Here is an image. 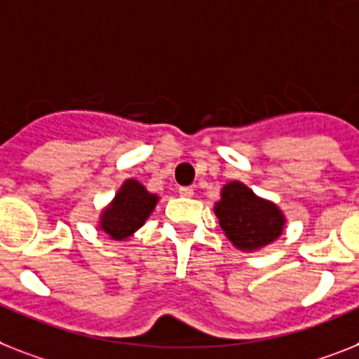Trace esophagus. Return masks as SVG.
I'll return each instance as SVG.
<instances>
[{"label": "esophagus", "instance_id": "obj_1", "mask_svg": "<svg viewBox=\"0 0 359 359\" xmlns=\"http://www.w3.org/2000/svg\"><path fill=\"white\" fill-rule=\"evenodd\" d=\"M180 196H183V198H191L192 194H194V189H192V187H180Z\"/></svg>", "mask_w": 359, "mask_h": 359}]
</instances>
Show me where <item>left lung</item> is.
<instances>
[{"label": "left lung", "mask_w": 359, "mask_h": 359, "mask_svg": "<svg viewBox=\"0 0 359 359\" xmlns=\"http://www.w3.org/2000/svg\"><path fill=\"white\" fill-rule=\"evenodd\" d=\"M227 238L240 250H259L280 236L283 212L271 201L260 200L244 183H227L215 205Z\"/></svg>", "instance_id": "8db88e82"}]
</instances>
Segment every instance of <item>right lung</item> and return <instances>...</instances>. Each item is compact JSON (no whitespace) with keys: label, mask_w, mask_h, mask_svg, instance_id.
Returning <instances> with one entry per match:
<instances>
[{"label":"right lung","mask_w":359,"mask_h":359,"mask_svg":"<svg viewBox=\"0 0 359 359\" xmlns=\"http://www.w3.org/2000/svg\"><path fill=\"white\" fill-rule=\"evenodd\" d=\"M156 203H158L156 194H150L135 180H128L121 187L111 205L100 216V229L108 233L114 240L128 238L143 226Z\"/></svg>","instance_id":"right-lung-1"}]
</instances>
